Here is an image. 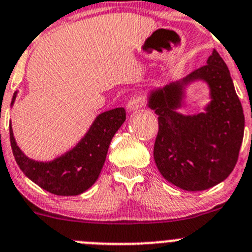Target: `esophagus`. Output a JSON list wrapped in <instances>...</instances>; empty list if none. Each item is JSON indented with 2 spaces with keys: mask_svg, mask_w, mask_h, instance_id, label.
<instances>
[{
  "mask_svg": "<svg viewBox=\"0 0 252 252\" xmlns=\"http://www.w3.org/2000/svg\"><path fill=\"white\" fill-rule=\"evenodd\" d=\"M144 98H143L142 95H139V94H135V95H133V97L128 100V103H126V109H128V112H134V110L140 109V108L144 107Z\"/></svg>",
  "mask_w": 252,
  "mask_h": 252,
  "instance_id": "34e87169",
  "label": "esophagus"
}]
</instances>
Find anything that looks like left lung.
<instances>
[{
	"label": "left lung",
	"mask_w": 252,
	"mask_h": 252,
	"mask_svg": "<svg viewBox=\"0 0 252 252\" xmlns=\"http://www.w3.org/2000/svg\"><path fill=\"white\" fill-rule=\"evenodd\" d=\"M203 81L209 102L203 112L184 115L187 89ZM147 105L158 115L154 160L164 179L187 191L224 182L236 165L245 117L230 70L216 49L206 64L180 81L149 91Z\"/></svg>",
	"instance_id": "obj_1"
}]
</instances>
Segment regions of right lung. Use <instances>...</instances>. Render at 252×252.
<instances>
[{"instance_id":"obj_1","label":"right lung","mask_w":252,"mask_h":252,"mask_svg":"<svg viewBox=\"0 0 252 252\" xmlns=\"http://www.w3.org/2000/svg\"><path fill=\"white\" fill-rule=\"evenodd\" d=\"M18 91L15 92L13 107ZM126 122L124 108L105 110L95 117L83 138L73 148L48 161L30 158L21 150L9 122V140L18 166L28 179L46 191L74 196L88 190L102 171L112 138Z\"/></svg>"}]
</instances>
